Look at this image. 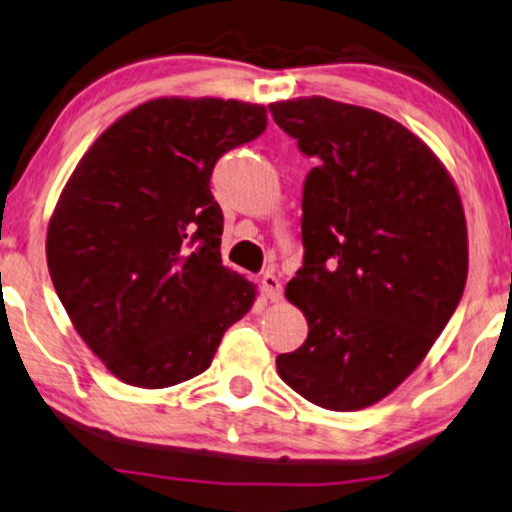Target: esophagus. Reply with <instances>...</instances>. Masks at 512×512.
<instances>
[{"label": "esophagus", "instance_id": "34e87169", "mask_svg": "<svg viewBox=\"0 0 512 512\" xmlns=\"http://www.w3.org/2000/svg\"><path fill=\"white\" fill-rule=\"evenodd\" d=\"M261 285H263V292H266V296H268L270 301H280L282 299V282H280V277L273 275V273H266V275H263Z\"/></svg>", "mask_w": 512, "mask_h": 512}]
</instances>
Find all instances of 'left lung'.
<instances>
[{"label": "left lung", "instance_id": "8db88e82", "mask_svg": "<svg viewBox=\"0 0 512 512\" xmlns=\"http://www.w3.org/2000/svg\"><path fill=\"white\" fill-rule=\"evenodd\" d=\"M318 166L304 185V268L285 296L308 337L277 375L327 410H361L422 363L463 296L468 225L439 156L380 111L299 97L268 106Z\"/></svg>", "mask_w": 512, "mask_h": 512}]
</instances>
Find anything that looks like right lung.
Returning <instances> with one entry per match:
<instances>
[{"mask_svg":"<svg viewBox=\"0 0 512 512\" xmlns=\"http://www.w3.org/2000/svg\"><path fill=\"white\" fill-rule=\"evenodd\" d=\"M263 104L159 97L109 125L63 187L47 227L54 289L82 342L132 387L166 389L211 365L256 285L220 261L211 173L256 140Z\"/></svg>","mask_w":512,"mask_h":512,"instance_id":"1","label":"right lung"}]
</instances>
